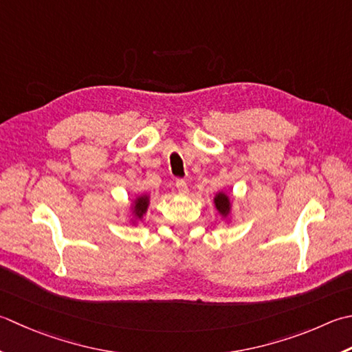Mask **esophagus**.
<instances>
[{
  "label": "esophagus",
  "instance_id": "34e87169",
  "mask_svg": "<svg viewBox=\"0 0 352 352\" xmlns=\"http://www.w3.org/2000/svg\"><path fill=\"white\" fill-rule=\"evenodd\" d=\"M175 188H177L178 194H180V195H186V194H188V192H189L188 184H186L184 180H177V182H175Z\"/></svg>",
  "mask_w": 352,
  "mask_h": 352
}]
</instances>
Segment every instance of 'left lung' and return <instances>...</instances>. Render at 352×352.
<instances>
[{"instance_id": "left-lung-1", "label": "left lung", "mask_w": 352, "mask_h": 352, "mask_svg": "<svg viewBox=\"0 0 352 352\" xmlns=\"http://www.w3.org/2000/svg\"><path fill=\"white\" fill-rule=\"evenodd\" d=\"M213 204H215V209L219 215L226 219V223H230L233 217V203L230 195H227L223 190L217 192L215 197H213Z\"/></svg>"}]
</instances>
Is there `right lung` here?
<instances>
[{
  "label": "right lung",
  "instance_id": "1",
  "mask_svg": "<svg viewBox=\"0 0 352 352\" xmlns=\"http://www.w3.org/2000/svg\"><path fill=\"white\" fill-rule=\"evenodd\" d=\"M149 204H151L149 194L135 195L133 199H131L129 208H128V212H126L128 223L133 224V226L139 224L142 219H143V217L146 215Z\"/></svg>",
  "mask_w": 352,
  "mask_h": 352
}]
</instances>
